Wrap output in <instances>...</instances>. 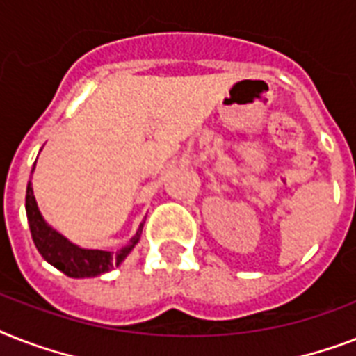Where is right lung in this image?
I'll return each instance as SVG.
<instances>
[{"label":"right lung","instance_id":"add662e5","mask_svg":"<svg viewBox=\"0 0 356 356\" xmlns=\"http://www.w3.org/2000/svg\"><path fill=\"white\" fill-rule=\"evenodd\" d=\"M33 170H35V166H33ZM25 212H27L31 236H33V242H35L38 253L49 264L63 271L64 275L75 277V279L102 275L105 271H111L113 268L122 264L123 259L131 253V249L138 243L142 227H144V223H140L136 234L129 240L125 248L118 249V251L79 248L44 222V218L38 211V205H36L35 195H33L31 181L27 183V194H25Z\"/></svg>","mask_w":356,"mask_h":356}]
</instances>
